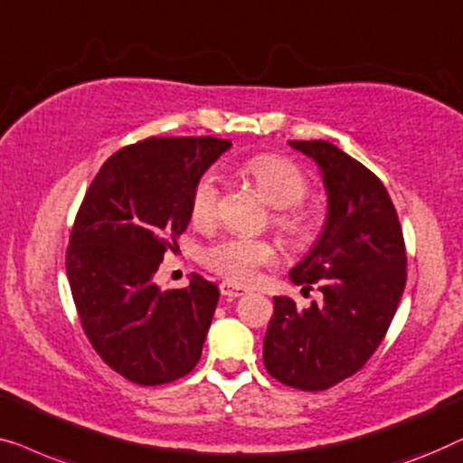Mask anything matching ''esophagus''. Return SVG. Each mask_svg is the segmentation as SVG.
<instances>
[{"label":"esophagus","instance_id":"esophagus-1","mask_svg":"<svg viewBox=\"0 0 463 463\" xmlns=\"http://www.w3.org/2000/svg\"><path fill=\"white\" fill-rule=\"evenodd\" d=\"M245 288H241V285H234L231 281H222L220 283V294H222L224 298H239L245 294Z\"/></svg>","mask_w":463,"mask_h":463}]
</instances>
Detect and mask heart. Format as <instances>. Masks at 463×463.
I'll return each mask as SVG.
<instances>
[{
	"instance_id": "heart-1",
	"label": "heart",
	"mask_w": 463,
	"mask_h": 463,
	"mask_svg": "<svg viewBox=\"0 0 463 463\" xmlns=\"http://www.w3.org/2000/svg\"><path fill=\"white\" fill-rule=\"evenodd\" d=\"M243 169L269 203L279 207L275 216L279 229L289 237H304L308 226L298 205L306 199L310 184L302 169L281 155H258L247 161ZM218 194V175L213 172L201 174L191 193L194 224H210L216 218ZM275 258L277 251L269 241L253 237H224L201 251V262L207 269L234 283L251 281L260 266L272 264Z\"/></svg>"
}]
</instances>
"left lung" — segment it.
I'll return each mask as SVG.
<instances>
[{
  "label": "left lung",
  "mask_w": 463,
  "mask_h": 463,
  "mask_svg": "<svg viewBox=\"0 0 463 463\" xmlns=\"http://www.w3.org/2000/svg\"><path fill=\"white\" fill-rule=\"evenodd\" d=\"M321 167L327 222L289 279L317 285L321 302L299 310L275 298L264 367L285 386L318 392L354 375L380 346L407 281L402 229L382 180L327 140H289Z\"/></svg>",
  "instance_id": "obj_1"
}]
</instances>
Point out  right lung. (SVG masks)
<instances>
[{
	"instance_id": "right-lung-1",
	"label": "right lung",
	"mask_w": 463,
	"mask_h": 463,
	"mask_svg": "<svg viewBox=\"0 0 463 463\" xmlns=\"http://www.w3.org/2000/svg\"><path fill=\"white\" fill-rule=\"evenodd\" d=\"M229 146L212 136L123 146L75 216L67 277L81 327L100 359L138 386L184 377L201 359L218 288L193 275L188 288L161 291L153 275L191 222L194 182Z\"/></svg>"
}]
</instances>
